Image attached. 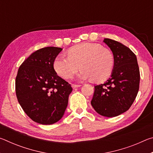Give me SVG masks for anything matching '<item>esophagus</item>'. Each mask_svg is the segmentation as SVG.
<instances>
[{
  "label": "esophagus",
  "instance_id": "esophagus-1",
  "mask_svg": "<svg viewBox=\"0 0 153 153\" xmlns=\"http://www.w3.org/2000/svg\"><path fill=\"white\" fill-rule=\"evenodd\" d=\"M72 86V87L74 88H78V87H80L81 86V85H79V84H73L71 85Z\"/></svg>",
  "mask_w": 153,
  "mask_h": 153
}]
</instances>
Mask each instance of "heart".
I'll return each instance as SVG.
<instances>
[{
	"label": "heart",
	"instance_id": "1",
	"mask_svg": "<svg viewBox=\"0 0 153 153\" xmlns=\"http://www.w3.org/2000/svg\"><path fill=\"white\" fill-rule=\"evenodd\" d=\"M115 59L109 49L96 43L84 42L72 46L67 56L59 55L54 61L57 74L65 79L70 78L80 66L79 79L104 81L113 71Z\"/></svg>",
	"mask_w": 153,
	"mask_h": 153
}]
</instances>
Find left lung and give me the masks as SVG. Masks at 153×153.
<instances>
[{
    "mask_svg": "<svg viewBox=\"0 0 153 153\" xmlns=\"http://www.w3.org/2000/svg\"><path fill=\"white\" fill-rule=\"evenodd\" d=\"M112 51L115 64L110 78L94 86L91 105L100 115L113 117L128 111L138 94L140 70L135 54L117 41L105 38Z\"/></svg>",
    "mask_w": 153,
    "mask_h": 153,
    "instance_id": "1",
    "label": "left lung"
}]
</instances>
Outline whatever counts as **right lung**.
Returning <instances> with one entry per match:
<instances>
[{
    "label": "right lung",
    "mask_w": 153,
    "mask_h": 153,
    "mask_svg": "<svg viewBox=\"0 0 153 153\" xmlns=\"http://www.w3.org/2000/svg\"><path fill=\"white\" fill-rule=\"evenodd\" d=\"M62 50L50 46L35 51L21 65L15 78L21 107L31 120L43 125L61 120L73 90L54 69V61Z\"/></svg>",
    "instance_id": "add662e5"
}]
</instances>
